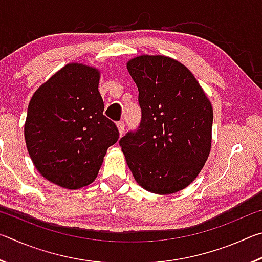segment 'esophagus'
Wrapping results in <instances>:
<instances>
[{
  "mask_svg": "<svg viewBox=\"0 0 262 262\" xmlns=\"http://www.w3.org/2000/svg\"><path fill=\"white\" fill-rule=\"evenodd\" d=\"M118 126V129H119V133H120V135L123 134V132H125V123H123V121H119L117 123Z\"/></svg>",
  "mask_w": 262,
  "mask_h": 262,
  "instance_id": "obj_1",
  "label": "esophagus"
}]
</instances>
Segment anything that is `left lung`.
<instances>
[{
  "instance_id": "left-lung-1",
  "label": "left lung",
  "mask_w": 262,
  "mask_h": 262,
  "mask_svg": "<svg viewBox=\"0 0 262 262\" xmlns=\"http://www.w3.org/2000/svg\"><path fill=\"white\" fill-rule=\"evenodd\" d=\"M127 69L139 89L140 126L119 141L136 183L172 194L192 183L211 147L212 107L200 84L177 60L141 55Z\"/></svg>"
}]
</instances>
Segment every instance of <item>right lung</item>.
Masks as SVG:
<instances>
[{
  "label": "right lung",
  "instance_id": "add662e5",
  "mask_svg": "<svg viewBox=\"0 0 262 262\" xmlns=\"http://www.w3.org/2000/svg\"><path fill=\"white\" fill-rule=\"evenodd\" d=\"M96 68L69 63L34 92L24 126L26 147L43 178L78 189L96 179L106 150L119 139L103 114Z\"/></svg>",
  "mask_w": 262,
  "mask_h": 262
}]
</instances>
